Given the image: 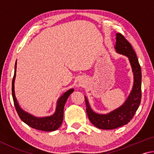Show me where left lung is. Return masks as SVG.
Instances as JSON below:
<instances>
[{"label": "left lung", "instance_id": "8db88e82", "mask_svg": "<svg viewBox=\"0 0 154 154\" xmlns=\"http://www.w3.org/2000/svg\"><path fill=\"white\" fill-rule=\"evenodd\" d=\"M115 49L118 54L126 56L133 72L134 82L132 90L122 105L108 113H98L92 110L85 96L88 118L94 126L100 129L112 130L127 124L133 118L141 99V69L136 53L130 43L120 33L116 34Z\"/></svg>", "mask_w": 154, "mask_h": 154}]
</instances>
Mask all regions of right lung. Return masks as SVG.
<instances>
[{
	"mask_svg": "<svg viewBox=\"0 0 154 154\" xmlns=\"http://www.w3.org/2000/svg\"><path fill=\"white\" fill-rule=\"evenodd\" d=\"M17 60L15 64L14 76L12 81V96L14 105L20 119L32 128L46 132H51L58 129L63 121L64 107L69 96L74 92L73 88H71L64 92L60 97L56 103V111L51 116L46 117H36L33 115L24 111L18 103L15 94V79L16 77Z\"/></svg>",
	"mask_w": 154,
	"mask_h": 154,
	"instance_id": "add662e5",
	"label": "right lung"
}]
</instances>
